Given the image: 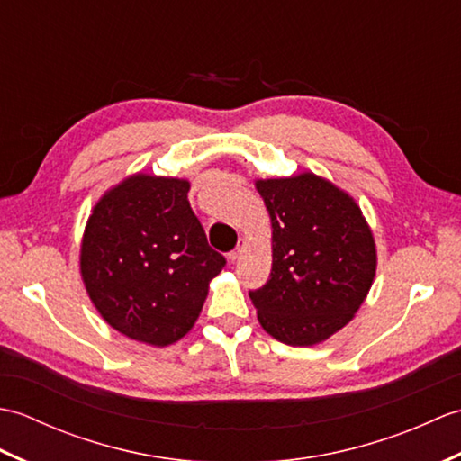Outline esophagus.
Segmentation results:
<instances>
[{"label": "esophagus", "instance_id": "1", "mask_svg": "<svg viewBox=\"0 0 461 461\" xmlns=\"http://www.w3.org/2000/svg\"><path fill=\"white\" fill-rule=\"evenodd\" d=\"M246 249H248V243H246V241H240L238 248L230 253V261L241 259V256H243V253H246Z\"/></svg>", "mask_w": 461, "mask_h": 461}]
</instances>
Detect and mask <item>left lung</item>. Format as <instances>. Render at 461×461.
<instances>
[{
  "mask_svg": "<svg viewBox=\"0 0 461 461\" xmlns=\"http://www.w3.org/2000/svg\"><path fill=\"white\" fill-rule=\"evenodd\" d=\"M271 220L269 281L249 297L259 325L312 347L355 319L376 276V243L350 194L312 172L256 180Z\"/></svg>",
  "mask_w": 461,
  "mask_h": 461,
  "instance_id": "8db88e82",
  "label": "left lung"
}]
</instances>
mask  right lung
<instances>
[{"label": "right lung", "instance_id": "right-lung-1", "mask_svg": "<svg viewBox=\"0 0 461 461\" xmlns=\"http://www.w3.org/2000/svg\"><path fill=\"white\" fill-rule=\"evenodd\" d=\"M188 192L184 178L136 172L101 195L85 225L86 295L104 322L144 345L168 347L188 335L225 266Z\"/></svg>", "mask_w": 461, "mask_h": 461}]
</instances>
